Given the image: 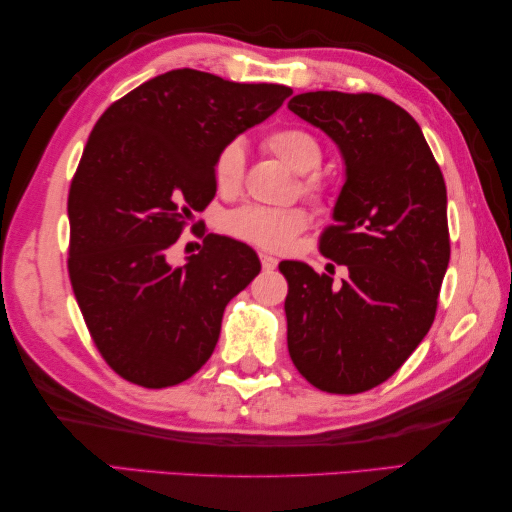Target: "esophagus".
Instances as JSON below:
<instances>
[{
	"label": "esophagus",
	"instance_id": "obj_1",
	"mask_svg": "<svg viewBox=\"0 0 512 512\" xmlns=\"http://www.w3.org/2000/svg\"><path fill=\"white\" fill-rule=\"evenodd\" d=\"M276 263H279V261H276L274 256H270V254H261V265H263V270H265V272H272L274 267H276Z\"/></svg>",
	"mask_w": 512,
	"mask_h": 512
}]
</instances>
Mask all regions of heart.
I'll use <instances>...</instances> for the list:
<instances>
[{"label": "heart", "mask_w": 512, "mask_h": 512, "mask_svg": "<svg viewBox=\"0 0 512 512\" xmlns=\"http://www.w3.org/2000/svg\"><path fill=\"white\" fill-rule=\"evenodd\" d=\"M265 147L301 174L317 170L322 163L320 140L301 127H283L272 131L265 138ZM242 177H245V149H242L240 142H229L217 152L213 161L215 186L224 195H233V192L240 190ZM301 188L308 195H317L322 190V181L315 174H306L301 179ZM306 224L308 213L299 206H242L226 217V229H229L231 236L270 251L286 249L306 229Z\"/></svg>", "instance_id": "1"}]
</instances>
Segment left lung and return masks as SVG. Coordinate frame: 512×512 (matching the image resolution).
Segmentation results:
<instances>
[{
  "label": "left lung",
  "mask_w": 512,
  "mask_h": 512,
  "mask_svg": "<svg viewBox=\"0 0 512 512\" xmlns=\"http://www.w3.org/2000/svg\"><path fill=\"white\" fill-rule=\"evenodd\" d=\"M288 108L340 147L347 179L320 236L342 286L299 261L288 281V351L308 383L358 395L388 381L429 333L449 265L447 188L424 133L372 92L317 90ZM333 267V265H331Z\"/></svg>",
  "instance_id": "left-lung-1"
}]
</instances>
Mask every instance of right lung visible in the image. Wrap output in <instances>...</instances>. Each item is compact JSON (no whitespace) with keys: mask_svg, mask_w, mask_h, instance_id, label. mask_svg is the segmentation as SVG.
Listing matches in <instances>:
<instances>
[{"mask_svg":"<svg viewBox=\"0 0 512 512\" xmlns=\"http://www.w3.org/2000/svg\"><path fill=\"white\" fill-rule=\"evenodd\" d=\"M290 95L183 67L97 120L67 197V272L92 342L122 379L170 388L211 358L226 304L261 261L245 242L204 231L186 265H172L170 249L215 197L217 152Z\"/></svg>","mask_w":512,"mask_h":512,"instance_id":"obj_1","label":"right lung"}]
</instances>
